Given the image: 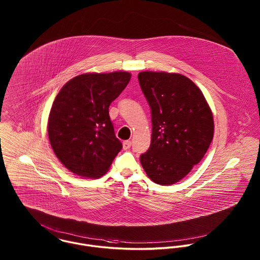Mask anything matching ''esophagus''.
<instances>
[{"label":"esophagus","instance_id":"esophagus-1","mask_svg":"<svg viewBox=\"0 0 260 260\" xmlns=\"http://www.w3.org/2000/svg\"><path fill=\"white\" fill-rule=\"evenodd\" d=\"M122 146H123V150H128L131 147V141H124Z\"/></svg>","mask_w":260,"mask_h":260}]
</instances>
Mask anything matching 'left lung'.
<instances>
[{
	"instance_id": "left-lung-1",
	"label": "left lung",
	"mask_w": 260,
	"mask_h": 260,
	"mask_svg": "<svg viewBox=\"0 0 260 260\" xmlns=\"http://www.w3.org/2000/svg\"><path fill=\"white\" fill-rule=\"evenodd\" d=\"M138 80L152 120L151 144L140 162L153 182L175 184L209 148L213 114L201 90L184 75L143 71Z\"/></svg>"
}]
</instances>
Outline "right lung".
<instances>
[{
  "mask_svg": "<svg viewBox=\"0 0 260 260\" xmlns=\"http://www.w3.org/2000/svg\"><path fill=\"white\" fill-rule=\"evenodd\" d=\"M131 73H84L68 81L56 96L48 119L51 147L72 173L97 179L107 173L122 148L110 121L109 106Z\"/></svg>",
  "mask_w": 260,
  "mask_h": 260,
  "instance_id": "right-lung-1",
  "label": "right lung"
}]
</instances>
